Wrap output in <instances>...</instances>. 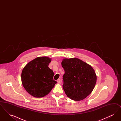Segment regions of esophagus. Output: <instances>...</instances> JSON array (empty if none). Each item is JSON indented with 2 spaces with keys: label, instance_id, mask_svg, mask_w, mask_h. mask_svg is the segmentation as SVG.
Masks as SVG:
<instances>
[{
  "label": "esophagus",
  "instance_id": "1",
  "mask_svg": "<svg viewBox=\"0 0 121 121\" xmlns=\"http://www.w3.org/2000/svg\"><path fill=\"white\" fill-rule=\"evenodd\" d=\"M57 82H58V83L59 84V83H60V82H61V80H60V79H58L57 80Z\"/></svg>",
  "mask_w": 121,
  "mask_h": 121
}]
</instances>
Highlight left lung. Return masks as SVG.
Segmentation results:
<instances>
[{
	"label": "left lung",
	"mask_w": 121,
	"mask_h": 121,
	"mask_svg": "<svg viewBox=\"0 0 121 121\" xmlns=\"http://www.w3.org/2000/svg\"><path fill=\"white\" fill-rule=\"evenodd\" d=\"M61 64L65 71L63 87L67 97L76 101L87 97L96 83L94 70L78 58H64Z\"/></svg>",
	"instance_id": "obj_1"
}]
</instances>
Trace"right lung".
I'll return each instance as SVG.
<instances>
[{
  "label": "right lung",
  "instance_id": "right-lung-1",
  "mask_svg": "<svg viewBox=\"0 0 121 121\" xmlns=\"http://www.w3.org/2000/svg\"><path fill=\"white\" fill-rule=\"evenodd\" d=\"M51 58L39 57L27 63L21 73V80L26 91L35 98L48 95L57 83L53 79L54 75L48 68Z\"/></svg>",
  "mask_w": 121,
  "mask_h": 121
}]
</instances>
